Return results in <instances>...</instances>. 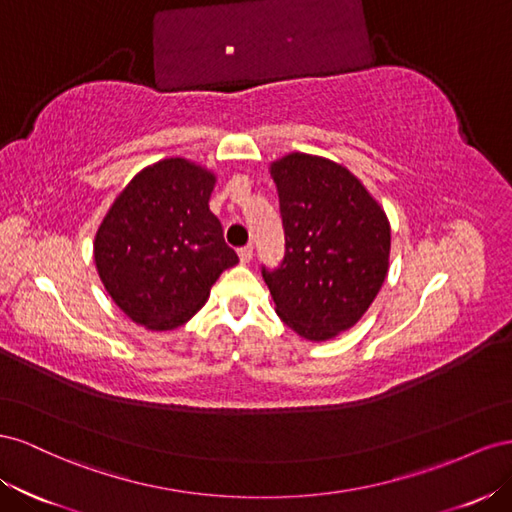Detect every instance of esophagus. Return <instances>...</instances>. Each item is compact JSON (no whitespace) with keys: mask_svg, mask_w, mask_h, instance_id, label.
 Masks as SVG:
<instances>
[{"mask_svg":"<svg viewBox=\"0 0 512 512\" xmlns=\"http://www.w3.org/2000/svg\"><path fill=\"white\" fill-rule=\"evenodd\" d=\"M238 255H240V261H242V264H248V261L253 259V246H251V244L242 246L240 251H238Z\"/></svg>","mask_w":512,"mask_h":512,"instance_id":"1","label":"esophagus"}]
</instances>
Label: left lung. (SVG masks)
I'll list each match as a JSON object with an SVG mask.
<instances>
[{"label":"left lung","mask_w":512,"mask_h":512,"mask_svg":"<svg viewBox=\"0 0 512 512\" xmlns=\"http://www.w3.org/2000/svg\"><path fill=\"white\" fill-rule=\"evenodd\" d=\"M285 255L261 266L276 313L300 337L352 328L388 272L390 225L356 175L332 160L289 154L272 165Z\"/></svg>","instance_id":"left-lung-1"}]
</instances>
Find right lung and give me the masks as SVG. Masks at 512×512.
I'll return each mask as SVG.
<instances>
[{
	"label": "right lung",
	"instance_id": "obj_1",
	"mask_svg": "<svg viewBox=\"0 0 512 512\" xmlns=\"http://www.w3.org/2000/svg\"><path fill=\"white\" fill-rule=\"evenodd\" d=\"M214 175L184 158L143 169L102 221L94 259L120 309L150 330H171L208 300L223 270L238 264L210 212Z\"/></svg>",
	"mask_w": 512,
	"mask_h": 512
}]
</instances>
